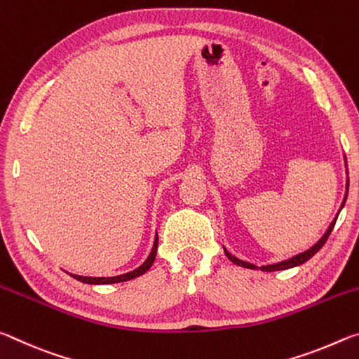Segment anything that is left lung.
<instances>
[{
    "instance_id": "obj_1",
    "label": "left lung",
    "mask_w": 359,
    "mask_h": 359,
    "mask_svg": "<svg viewBox=\"0 0 359 359\" xmlns=\"http://www.w3.org/2000/svg\"><path fill=\"white\" fill-rule=\"evenodd\" d=\"M347 194H348V180H347ZM347 194H345V198H344V203H342V205H340V210H342V208H344V204H345V201H347ZM336 220L337 218H334L332 220V223L330 224V228L326 229V233L323 234V238H321L317 244H315L313 247H311L309 248V250H306V252H302V253H299V255H296V257H293V258H290V259H285V261H280V263H276V264H269V266H263V267H259L261 271H266V272H272V271H285V269H290V267H294V266H299V264H302V263H306V261H309L311 259L315 253H317L321 247L325 245V242L327 241V238H330V234H331V231H332V228H334V224H336ZM224 253H226V257L233 261L234 264H238V266H242V267H247V269H258L257 266L255 264H252V263H245V261H242V259H239V258H236V257H233V255H231L226 248H224Z\"/></svg>"
}]
</instances>
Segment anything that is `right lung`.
Wrapping results in <instances>:
<instances>
[{
  "label": "right lung",
  "mask_w": 359,
  "mask_h": 359,
  "mask_svg": "<svg viewBox=\"0 0 359 359\" xmlns=\"http://www.w3.org/2000/svg\"><path fill=\"white\" fill-rule=\"evenodd\" d=\"M156 248H158V236L155 238L154 248H151L149 258L144 261V264L139 266L137 269H135V271L126 272V274H121V276H117V277H83V276H76V274H69V276L74 277L76 280H79V282L90 283V285H107V283H118V282L131 280V278L142 276V274H145V272L150 269V266L154 264L155 257H156Z\"/></svg>",
  "instance_id": "obj_1"
}]
</instances>
